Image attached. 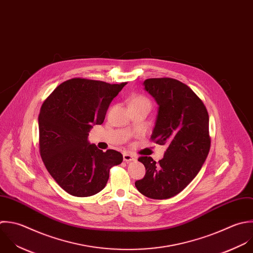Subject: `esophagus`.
<instances>
[{"instance_id":"34e87169","label":"esophagus","mask_w":253,"mask_h":253,"mask_svg":"<svg viewBox=\"0 0 253 253\" xmlns=\"http://www.w3.org/2000/svg\"><path fill=\"white\" fill-rule=\"evenodd\" d=\"M123 160L127 163L129 162H132V161H136V157L133 156L132 154H129V153H124L123 154Z\"/></svg>"}]
</instances>
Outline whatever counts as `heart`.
I'll return each instance as SVG.
<instances>
[{
	"label": "heart",
	"mask_w": 253,
	"mask_h": 253,
	"mask_svg": "<svg viewBox=\"0 0 253 253\" xmlns=\"http://www.w3.org/2000/svg\"><path fill=\"white\" fill-rule=\"evenodd\" d=\"M132 104H147L150 106V101L145 96H136L132 99L130 105H132Z\"/></svg>",
	"instance_id": "1"
}]
</instances>
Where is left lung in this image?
I'll list each match as a JSON object with an SVG mask.
<instances>
[{
    "mask_svg": "<svg viewBox=\"0 0 253 253\" xmlns=\"http://www.w3.org/2000/svg\"><path fill=\"white\" fill-rule=\"evenodd\" d=\"M144 86L159 105L151 138L168 149L159 163L151 157L139 158L146 174L135 186L149 198L169 199L194 179L207 159L209 115L195 92L177 80L148 79Z\"/></svg>",
    "mask_w": 253,
    "mask_h": 253,
    "instance_id": "left-lung-1",
    "label": "left lung"
}]
</instances>
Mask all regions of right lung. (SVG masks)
Masks as SVG:
<instances>
[{"instance_id": "1", "label": "right lung", "mask_w": 253, "mask_h": 253, "mask_svg": "<svg viewBox=\"0 0 253 253\" xmlns=\"http://www.w3.org/2000/svg\"><path fill=\"white\" fill-rule=\"evenodd\" d=\"M126 84L71 79L58 85L41 106V159L54 180L73 196L88 197L101 191L110 169L123 161L119 152H102L89 144L87 136L92 125L103 123L109 104Z\"/></svg>"}]
</instances>
